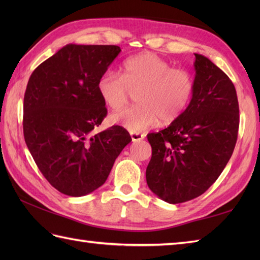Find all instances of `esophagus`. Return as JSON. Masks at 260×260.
I'll use <instances>...</instances> for the list:
<instances>
[{
  "mask_svg": "<svg viewBox=\"0 0 260 260\" xmlns=\"http://www.w3.org/2000/svg\"><path fill=\"white\" fill-rule=\"evenodd\" d=\"M132 141L133 142H140L142 140H144L145 135L144 134H140V133H131Z\"/></svg>",
  "mask_w": 260,
  "mask_h": 260,
  "instance_id": "obj_1",
  "label": "esophagus"
}]
</instances>
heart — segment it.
Listing matches in <instances>:
<instances>
[{"mask_svg":"<svg viewBox=\"0 0 260 260\" xmlns=\"http://www.w3.org/2000/svg\"><path fill=\"white\" fill-rule=\"evenodd\" d=\"M196 82L185 68H172L167 60L154 53H141L127 59L120 75L113 70L104 73L97 82V91L110 109L126 104L129 91H136V106L110 115V123L140 133L158 124L173 123L189 107Z\"/></svg>","mask_w":260,"mask_h":260,"instance_id":"obj_1","label":"heart"}]
</instances>
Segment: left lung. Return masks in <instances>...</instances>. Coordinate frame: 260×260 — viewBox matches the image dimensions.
I'll return each instance as SVG.
<instances>
[{
  "mask_svg": "<svg viewBox=\"0 0 260 260\" xmlns=\"http://www.w3.org/2000/svg\"><path fill=\"white\" fill-rule=\"evenodd\" d=\"M196 88L180 118L147 135L152 157L146 182L169 203L203 194L219 178L235 150L239 104L233 81L211 60L194 53Z\"/></svg>",
  "mask_w": 260,
  "mask_h": 260,
  "instance_id": "8db88e82",
  "label": "left lung"
}]
</instances>
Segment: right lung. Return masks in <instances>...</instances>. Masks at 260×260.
Returning a JSON list of instances; mask_svg holds the SVG:
<instances>
[{"label": "right lung", "instance_id": "1", "mask_svg": "<svg viewBox=\"0 0 260 260\" xmlns=\"http://www.w3.org/2000/svg\"><path fill=\"white\" fill-rule=\"evenodd\" d=\"M118 46L67 45L33 71L24 93L23 135L31 155L54 189L82 197L102 186L132 141L106 117L97 82L118 56Z\"/></svg>", "mask_w": 260, "mask_h": 260}]
</instances>
